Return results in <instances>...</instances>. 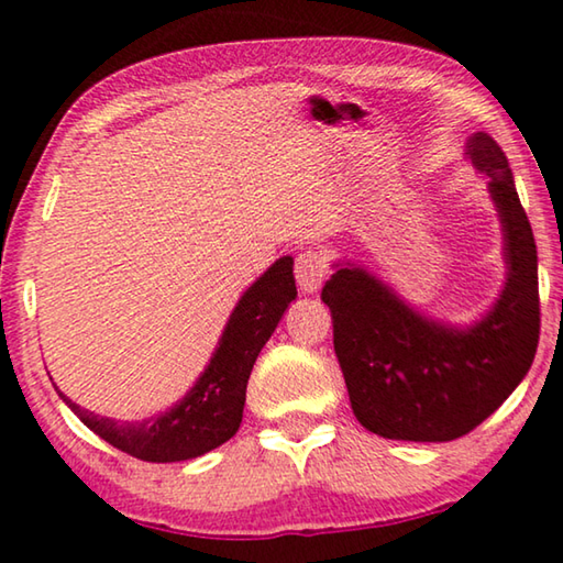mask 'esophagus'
<instances>
[{"instance_id": "esophagus-1", "label": "esophagus", "mask_w": 563, "mask_h": 563, "mask_svg": "<svg viewBox=\"0 0 563 563\" xmlns=\"http://www.w3.org/2000/svg\"><path fill=\"white\" fill-rule=\"evenodd\" d=\"M325 258L318 251H302L295 258V278H298L300 290L305 292H318L322 280H325Z\"/></svg>"}]
</instances>
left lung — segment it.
I'll list each match as a JSON object with an SVG mask.
<instances>
[{"instance_id":"obj_1","label":"left lung","mask_w":563,"mask_h":563,"mask_svg":"<svg viewBox=\"0 0 563 563\" xmlns=\"http://www.w3.org/2000/svg\"><path fill=\"white\" fill-rule=\"evenodd\" d=\"M464 156L489 178L507 275L472 325L424 316L355 261L332 263L322 302L352 412L385 440L450 442L472 432L527 377L539 345L537 243L497 141L476 131Z\"/></svg>"}]
</instances>
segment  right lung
<instances>
[{
  "instance_id": "obj_1",
  "label": "right lung",
  "mask_w": 563,
  "mask_h": 563,
  "mask_svg": "<svg viewBox=\"0 0 563 563\" xmlns=\"http://www.w3.org/2000/svg\"><path fill=\"white\" fill-rule=\"evenodd\" d=\"M298 298L292 258L283 255L265 271L228 318L211 360L194 387L174 407L139 422L99 417L71 402L59 387L56 393L93 434L111 446L144 462L196 460L231 440L243 419L245 387L255 357L261 355L283 312Z\"/></svg>"
}]
</instances>
